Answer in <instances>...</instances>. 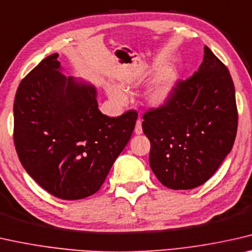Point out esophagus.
Wrapping results in <instances>:
<instances>
[{"label": "esophagus", "instance_id": "34e87169", "mask_svg": "<svg viewBox=\"0 0 252 252\" xmlns=\"http://www.w3.org/2000/svg\"><path fill=\"white\" fill-rule=\"evenodd\" d=\"M134 132H136V134H141L142 133V125H141L140 120H138L137 123H136V127H134Z\"/></svg>", "mask_w": 252, "mask_h": 252}]
</instances>
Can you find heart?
<instances>
[{
    "instance_id": "b5f03b06",
    "label": "heart",
    "mask_w": 252,
    "mask_h": 252,
    "mask_svg": "<svg viewBox=\"0 0 252 252\" xmlns=\"http://www.w3.org/2000/svg\"><path fill=\"white\" fill-rule=\"evenodd\" d=\"M178 81V72L173 67H168L160 72L147 93V99L150 105L153 106H162L170 99V97L173 93L174 87ZM134 79L126 80V84H132ZM107 95L114 103L119 105H125L126 103V94L121 87L115 85H108L106 87Z\"/></svg>"
}]
</instances>
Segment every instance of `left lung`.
<instances>
[{"mask_svg":"<svg viewBox=\"0 0 252 252\" xmlns=\"http://www.w3.org/2000/svg\"><path fill=\"white\" fill-rule=\"evenodd\" d=\"M187 80L176 82L170 99L142 116L150 141V167L173 190L204 185L233 147L238 130L235 89L227 67L209 50Z\"/></svg>","mask_w":252,"mask_h":252,"instance_id":"left-lung-1","label":"left lung"}]
</instances>
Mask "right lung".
<instances>
[{
  "instance_id": "add662e5",
  "label": "right lung",
  "mask_w": 252,
  "mask_h": 252,
  "mask_svg": "<svg viewBox=\"0 0 252 252\" xmlns=\"http://www.w3.org/2000/svg\"><path fill=\"white\" fill-rule=\"evenodd\" d=\"M58 58L47 56L19 85L13 139L22 166L43 189L78 200L102 187L130 140L138 113L103 114L95 87L62 74Z\"/></svg>"
}]
</instances>
